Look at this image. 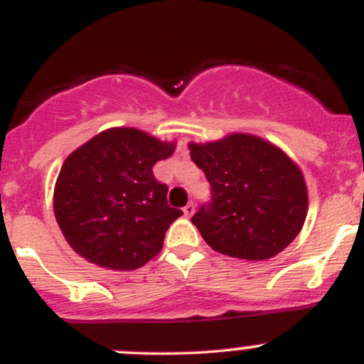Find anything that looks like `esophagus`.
<instances>
[{"label": "esophagus", "instance_id": "obj_1", "mask_svg": "<svg viewBox=\"0 0 364 364\" xmlns=\"http://www.w3.org/2000/svg\"><path fill=\"white\" fill-rule=\"evenodd\" d=\"M183 213H185V216H186V218L192 216V214L195 213V205L192 204V202H190V204H186L185 208H183Z\"/></svg>", "mask_w": 364, "mask_h": 364}]
</instances>
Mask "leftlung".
Returning a JSON list of instances; mask_svg holds the SVG:
<instances>
[{
	"label": "left lung",
	"mask_w": 364,
	"mask_h": 364,
	"mask_svg": "<svg viewBox=\"0 0 364 364\" xmlns=\"http://www.w3.org/2000/svg\"><path fill=\"white\" fill-rule=\"evenodd\" d=\"M188 148L211 185V200L192 223L214 251L259 262L293 242L307 216L309 195L301 171L284 151L250 134Z\"/></svg>",
	"instance_id": "left-lung-1"
}]
</instances>
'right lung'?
I'll use <instances>...</instances> for the list:
<instances>
[{
  "mask_svg": "<svg viewBox=\"0 0 364 364\" xmlns=\"http://www.w3.org/2000/svg\"><path fill=\"white\" fill-rule=\"evenodd\" d=\"M131 127L108 129L64 160L53 190V213L68 244L99 267L134 270L164 246L181 209L167 204V185L153 166L174 151Z\"/></svg>",
  "mask_w": 364,
  "mask_h": 364,
  "instance_id": "1",
  "label": "right lung"
}]
</instances>
